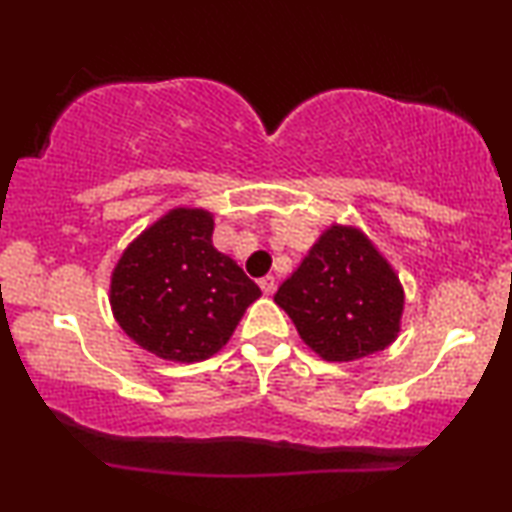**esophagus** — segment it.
I'll return each mask as SVG.
<instances>
[{"label":"esophagus","instance_id":"esophagus-1","mask_svg":"<svg viewBox=\"0 0 512 512\" xmlns=\"http://www.w3.org/2000/svg\"><path fill=\"white\" fill-rule=\"evenodd\" d=\"M258 286H261L265 296H270V293H275V286H277V282H275V277L268 275V277H263L261 282H258Z\"/></svg>","mask_w":512,"mask_h":512}]
</instances>
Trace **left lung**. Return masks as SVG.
Instances as JSON below:
<instances>
[{"label": "left lung", "mask_w": 512, "mask_h": 512, "mask_svg": "<svg viewBox=\"0 0 512 512\" xmlns=\"http://www.w3.org/2000/svg\"><path fill=\"white\" fill-rule=\"evenodd\" d=\"M275 303L321 359L354 361L396 340L403 286L361 230L331 226L279 286Z\"/></svg>", "instance_id": "8db88e82"}]
</instances>
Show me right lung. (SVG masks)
<instances>
[{"mask_svg":"<svg viewBox=\"0 0 512 512\" xmlns=\"http://www.w3.org/2000/svg\"><path fill=\"white\" fill-rule=\"evenodd\" d=\"M205 209H172L146 228L111 275V310L137 345L167 361L219 352L261 289L212 244Z\"/></svg>","mask_w":512,"mask_h":512,"instance_id":"add662e5","label":"right lung"}]
</instances>
